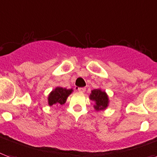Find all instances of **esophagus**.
Here are the masks:
<instances>
[{
  "label": "esophagus",
  "mask_w": 157,
  "mask_h": 157,
  "mask_svg": "<svg viewBox=\"0 0 157 157\" xmlns=\"http://www.w3.org/2000/svg\"><path fill=\"white\" fill-rule=\"evenodd\" d=\"M78 90L80 92H85L86 91V87H79Z\"/></svg>",
  "instance_id": "esophagus-1"
}]
</instances>
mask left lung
I'll list each match as a JSON object with an SVG mask.
<instances>
[{
    "label": "left lung",
    "instance_id": "8db88e82",
    "mask_svg": "<svg viewBox=\"0 0 157 157\" xmlns=\"http://www.w3.org/2000/svg\"><path fill=\"white\" fill-rule=\"evenodd\" d=\"M90 99L96 101V105H95L96 110H103L108 105V97L105 91H101L99 89H96L91 91Z\"/></svg>",
    "mask_w": 157,
    "mask_h": 157
}]
</instances>
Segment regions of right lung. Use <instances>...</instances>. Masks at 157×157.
I'll use <instances>...</instances> for the list:
<instances>
[{"instance_id": "1", "label": "right lung", "mask_w": 157, "mask_h": 157, "mask_svg": "<svg viewBox=\"0 0 157 157\" xmlns=\"http://www.w3.org/2000/svg\"><path fill=\"white\" fill-rule=\"evenodd\" d=\"M72 89H66L62 87H56L54 90H52L48 97L49 105H52L54 104L63 105L67 101V97L71 93Z\"/></svg>"}]
</instances>
